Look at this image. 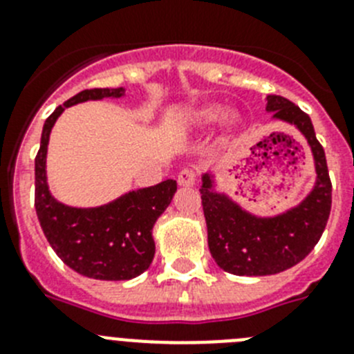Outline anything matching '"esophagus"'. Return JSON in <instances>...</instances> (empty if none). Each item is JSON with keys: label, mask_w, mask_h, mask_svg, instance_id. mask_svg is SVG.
<instances>
[{"label": "esophagus", "mask_w": 354, "mask_h": 354, "mask_svg": "<svg viewBox=\"0 0 354 354\" xmlns=\"http://www.w3.org/2000/svg\"><path fill=\"white\" fill-rule=\"evenodd\" d=\"M196 180V171L193 170V168H184V170L179 171V175H177V183L180 184V186H193Z\"/></svg>", "instance_id": "obj_1"}]
</instances>
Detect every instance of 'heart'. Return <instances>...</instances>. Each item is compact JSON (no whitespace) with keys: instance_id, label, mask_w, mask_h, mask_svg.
<instances>
[{"instance_id":"b5f03b06","label":"heart","mask_w":354,"mask_h":354,"mask_svg":"<svg viewBox=\"0 0 354 354\" xmlns=\"http://www.w3.org/2000/svg\"><path fill=\"white\" fill-rule=\"evenodd\" d=\"M223 117V109L216 108V106H209V108H202L196 111L195 120L202 126H207V124H212V122L220 120Z\"/></svg>"}]
</instances>
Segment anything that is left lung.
Wrapping results in <instances>:
<instances>
[{"instance_id": "obj_1", "label": "left lung", "mask_w": 354, "mask_h": 354, "mask_svg": "<svg viewBox=\"0 0 354 354\" xmlns=\"http://www.w3.org/2000/svg\"><path fill=\"white\" fill-rule=\"evenodd\" d=\"M268 111L298 127L312 149L317 180L298 207L274 218H257L230 198L212 192L209 174L202 177V207L207 243L214 262L227 273L264 277L289 270L314 250L331 211V180L323 145L315 138L310 117L282 95L268 97Z\"/></svg>"}]
</instances>
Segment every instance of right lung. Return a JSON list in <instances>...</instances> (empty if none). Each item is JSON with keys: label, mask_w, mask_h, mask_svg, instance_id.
<instances>
[{"label": "right lung", "mask_w": 354, "mask_h": 354, "mask_svg": "<svg viewBox=\"0 0 354 354\" xmlns=\"http://www.w3.org/2000/svg\"><path fill=\"white\" fill-rule=\"evenodd\" d=\"M122 95L124 88H92L71 97L44 124L35 158V211L44 236L68 268L95 280H129L149 270L156 252L152 227L177 189V183L168 179L95 209L67 207L49 193L46 152L56 118L77 102Z\"/></svg>", "instance_id": "1"}]
</instances>
